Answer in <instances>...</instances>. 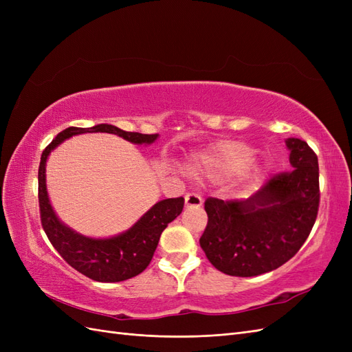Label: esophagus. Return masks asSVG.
<instances>
[{"instance_id": "1", "label": "esophagus", "mask_w": 352, "mask_h": 352, "mask_svg": "<svg viewBox=\"0 0 352 352\" xmlns=\"http://www.w3.org/2000/svg\"><path fill=\"white\" fill-rule=\"evenodd\" d=\"M185 206L186 208H199L202 206V198L198 194L189 192L185 195Z\"/></svg>"}]
</instances>
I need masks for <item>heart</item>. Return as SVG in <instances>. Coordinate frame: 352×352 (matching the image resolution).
I'll list each match as a JSON object with an SVG mask.
<instances>
[{"instance_id":"1","label":"heart","mask_w":352,"mask_h":352,"mask_svg":"<svg viewBox=\"0 0 352 352\" xmlns=\"http://www.w3.org/2000/svg\"><path fill=\"white\" fill-rule=\"evenodd\" d=\"M254 155V150L248 145L236 141L220 142L204 153L190 157L186 166V173L194 179L223 180L239 173Z\"/></svg>"}]
</instances>
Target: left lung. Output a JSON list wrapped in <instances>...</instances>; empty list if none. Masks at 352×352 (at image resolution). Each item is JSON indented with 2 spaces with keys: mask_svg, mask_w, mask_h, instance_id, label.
Here are the masks:
<instances>
[{
  "mask_svg": "<svg viewBox=\"0 0 352 352\" xmlns=\"http://www.w3.org/2000/svg\"><path fill=\"white\" fill-rule=\"evenodd\" d=\"M286 146L292 172L273 176L248 199H206L199 245L217 270L239 278L272 272L310 235L320 202L317 155L298 138H287Z\"/></svg>",
  "mask_w": 352,
  "mask_h": 352,
  "instance_id": "left-lung-1",
  "label": "left lung"
}]
</instances>
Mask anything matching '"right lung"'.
<instances>
[{
  "mask_svg": "<svg viewBox=\"0 0 352 352\" xmlns=\"http://www.w3.org/2000/svg\"><path fill=\"white\" fill-rule=\"evenodd\" d=\"M104 132L122 136L136 145H150L158 135L124 132L113 124H97L92 127H67L60 132L41 155L38 170V198L41 223L50 242L73 269L97 282H122L142 273L151 263L162 232L184 210L185 199L168 198L158 201L135 225L117 236L95 239L83 236L61 223L50 204L45 182L47 158L63 141L80 133Z\"/></svg>",
  "mask_w": 352,
  "mask_h": 352,
  "instance_id": "add662e5",
  "label": "right lung"
}]
</instances>
